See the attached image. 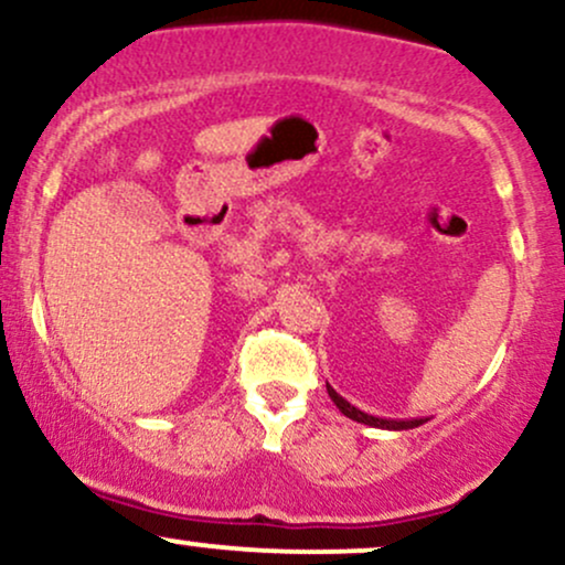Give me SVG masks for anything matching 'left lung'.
<instances>
[{
    "mask_svg": "<svg viewBox=\"0 0 565 565\" xmlns=\"http://www.w3.org/2000/svg\"><path fill=\"white\" fill-rule=\"evenodd\" d=\"M327 393H329V398H332L334 404H337V408H340V412L345 414V417L355 419V423H361V425L382 427V430H412V427L425 425V419H382V417H372V414L361 412V408H355L353 404H348V401L342 398V395L337 393L334 387L329 385V382H327Z\"/></svg>",
    "mask_w": 565,
    "mask_h": 565,
    "instance_id": "left-lung-1",
    "label": "left lung"
}]
</instances>
